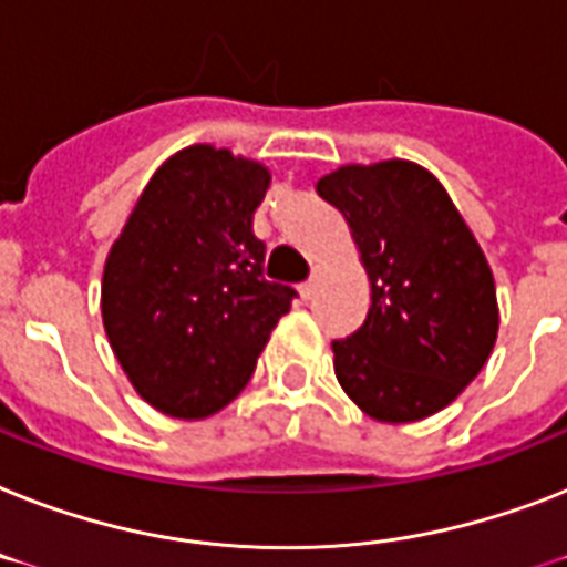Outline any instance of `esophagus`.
<instances>
[{
    "label": "esophagus",
    "mask_w": 567,
    "mask_h": 567,
    "mask_svg": "<svg viewBox=\"0 0 567 567\" xmlns=\"http://www.w3.org/2000/svg\"><path fill=\"white\" fill-rule=\"evenodd\" d=\"M317 288H320V274H315L308 282L299 285V293H302V299H311L317 293Z\"/></svg>",
    "instance_id": "esophagus-1"
}]
</instances>
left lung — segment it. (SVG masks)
<instances>
[{"mask_svg": "<svg viewBox=\"0 0 567 567\" xmlns=\"http://www.w3.org/2000/svg\"><path fill=\"white\" fill-rule=\"evenodd\" d=\"M343 212L370 276V311L334 340V375L367 416L416 422L443 411L498 338L495 279L443 183L422 165H343L317 179Z\"/></svg>", "mask_w": 567, "mask_h": 567, "instance_id": "obj_1", "label": "left lung"}]
</instances>
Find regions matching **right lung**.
I'll use <instances>...</instances> for the list:
<instances>
[{"instance_id": "1", "label": "right lung", "mask_w": 567, "mask_h": 567, "mask_svg": "<svg viewBox=\"0 0 567 567\" xmlns=\"http://www.w3.org/2000/svg\"><path fill=\"white\" fill-rule=\"evenodd\" d=\"M270 172L227 148L165 159L104 265L101 317L136 393L174 419H206L250 381L297 297L265 279L252 212Z\"/></svg>"}]
</instances>
